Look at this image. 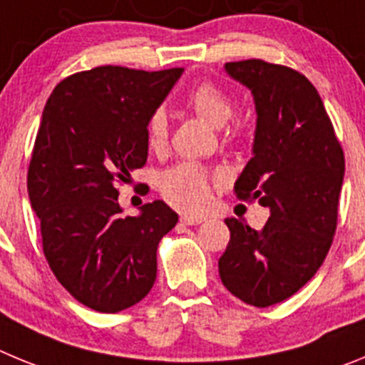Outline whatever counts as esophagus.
<instances>
[{
  "mask_svg": "<svg viewBox=\"0 0 365 365\" xmlns=\"http://www.w3.org/2000/svg\"><path fill=\"white\" fill-rule=\"evenodd\" d=\"M180 222H182L183 225H198V223L205 222V218H202V216H189V215H185V216H182V218H180Z\"/></svg>",
  "mask_w": 365,
  "mask_h": 365,
  "instance_id": "34e87169",
  "label": "esophagus"
}]
</instances>
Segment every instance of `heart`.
Here are the masks:
<instances>
[{
	"mask_svg": "<svg viewBox=\"0 0 365 365\" xmlns=\"http://www.w3.org/2000/svg\"><path fill=\"white\" fill-rule=\"evenodd\" d=\"M187 103L211 127H223L235 114V103L218 85L203 81L190 91ZM150 147L160 149L169 138V121L163 110H156L147 125ZM162 195L170 205L187 212H200L211 198V175L195 163H180L165 170L160 180Z\"/></svg>",
	"mask_w": 365,
	"mask_h": 365,
	"instance_id": "b5f03b06",
	"label": "heart"
}]
</instances>
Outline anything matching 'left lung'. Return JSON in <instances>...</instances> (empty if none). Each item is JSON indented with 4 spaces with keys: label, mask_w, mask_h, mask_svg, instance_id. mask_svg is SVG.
Masks as SVG:
<instances>
[{
    "label": "left lung",
    "mask_w": 365,
    "mask_h": 365,
    "mask_svg": "<svg viewBox=\"0 0 365 365\" xmlns=\"http://www.w3.org/2000/svg\"><path fill=\"white\" fill-rule=\"evenodd\" d=\"M256 107L252 158L235 183L271 216L262 231L227 218L231 240L218 260L222 284L242 302L269 307L293 297L333 242L346 160L324 101L307 78L262 60L225 63Z\"/></svg>",
    "instance_id": "1"
}]
</instances>
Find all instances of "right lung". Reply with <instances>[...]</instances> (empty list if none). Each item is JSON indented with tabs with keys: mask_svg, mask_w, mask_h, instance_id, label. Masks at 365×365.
Here are the masks:
<instances>
[{
	"mask_svg": "<svg viewBox=\"0 0 365 365\" xmlns=\"http://www.w3.org/2000/svg\"><path fill=\"white\" fill-rule=\"evenodd\" d=\"M182 72L105 65L65 78L45 105L29 165V200L58 282L100 313H118L147 297L160 240L178 222L162 200L123 216L116 185L145 165L149 120Z\"/></svg>",
	"mask_w": 365,
	"mask_h": 365,
	"instance_id": "1",
	"label": "right lung"
}]
</instances>
